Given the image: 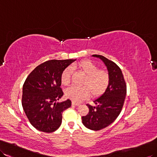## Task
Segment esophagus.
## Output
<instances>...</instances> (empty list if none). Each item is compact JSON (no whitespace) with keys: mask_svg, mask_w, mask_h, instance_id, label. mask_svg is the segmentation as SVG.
<instances>
[{"mask_svg":"<svg viewBox=\"0 0 157 157\" xmlns=\"http://www.w3.org/2000/svg\"><path fill=\"white\" fill-rule=\"evenodd\" d=\"M72 105H74V106H79V105H80L79 103H78V102H74V101L72 102Z\"/></svg>","mask_w":157,"mask_h":157,"instance_id":"34e87169","label":"esophagus"}]
</instances>
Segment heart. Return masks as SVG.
Wrapping results in <instances>:
<instances>
[{
  "label": "heart",
  "instance_id": "b5f03b06",
  "mask_svg": "<svg viewBox=\"0 0 157 157\" xmlns=\"http://www.w3.org/2000/svg\"><path fill=\"white\" fill-rule=\"evenodd\" d=\"M77 67L86 75L83 86H71L66 90L67 97L74 102H81L89 97L98 96L107 89L109 84V75L105 71L98 70V67L89 60H84L77 64ZM71 68L67 67L61 75V82L67 85L71 81Z\"/></svg>",
  "mask_w": 157,
  "mask_h": 157
}]
</instances>
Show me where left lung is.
<instances>
[{
  "mask_svg": "<svg viewBox=\"0 0 157 157\" xmlns=\"http://www.w3.org/2000/svg\"><path fill=\"white\" fill-rule=\"evenodd\" d=\"M92 56L100 59L106 67L109 84L105 93L93 101L94 106L86 105L87 115L82 117V124L93 131L108 127L119 115L127 94V86L121 68L116 63L99 55Z\"/></svg>",
  "mask_w": 157,
  "mask_h": 157,
  "instance_id": "8db88e82",
  "label": "left lung"
}]
</instances>
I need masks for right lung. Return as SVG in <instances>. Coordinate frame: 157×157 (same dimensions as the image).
<instances>
[{
  "label": "right lung",
  "mask_w": 157,
  "mask_h": 157,
  "mask_svg": "<svg viewBox=\"0 0 157 157\" xmlns=\"http://www.w3.org/2000/svg\"><path fill=\"white\" fill-rule=\"evenodd\" d=\"M76 59L51 60L30 72L22 87V105L30 124L40 131L52 132L62 123L63 113L71 101L59 102L63 96L60 88L64 70Z\"/></svg>",
  "instance_id": "1"
}]
</instances>
